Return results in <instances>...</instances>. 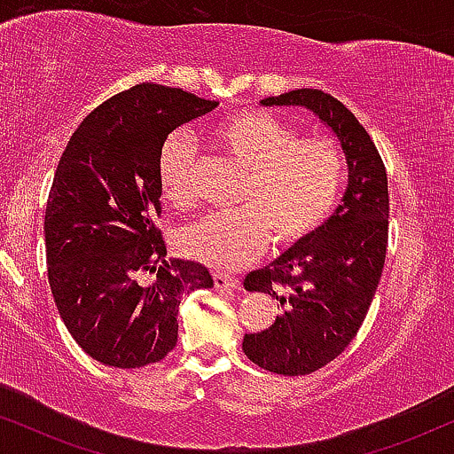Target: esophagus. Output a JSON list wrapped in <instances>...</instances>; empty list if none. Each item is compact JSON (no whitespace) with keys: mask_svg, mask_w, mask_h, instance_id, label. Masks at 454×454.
<instances>
[{"mask_svg":"<svg viewBox=\"0 0 454 454\" xmlns=\"http://www.w3.org/2000/svg\"><path fill=\"white\" fill-rule=\"evenodd\" d=\"M213 281H215V288L220 290H239L241 288V281L237 278H231L226 273H215L213 275Z\"/></svg>","mask_w":454,"mask_h":454,"instance_id":"esophagus-1","label":"esophagus"}]
</instances>
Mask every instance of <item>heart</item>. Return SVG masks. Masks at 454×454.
<instances>
[{"mask_svg":"<svg viewBox=\"0 0 454 454\" xmlns=\"http://www.w3.org/2000/svg\"><path fill=\"white\" fill-rule=\"evenodd\" d=\"M217 147L245 170L239 213L215 215L185 228L179 249L213 269L234 270L269 247L305 241L328 220L346 181V158L335 140L299 137L294 128L260 111L234 113L213 128ZM196 151L176 132L160 153V190L179 211L194 209Z\"/></svg>","mask_w":454,"mask_h":454,"instance_id":"obj_1","label":"heart"}]
</instances>
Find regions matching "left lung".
Returning a JSON list of instances; mask_svg holds the SVG:
<instances>
[{
    "label": "left lung",
    "instance_id": "1",
    "mask_svg": "<svg viewBox=\"0 0 454 454\" xmlns=\"http://www.w3.org/2000/svg\"><path fill=\"white\" fill-rule=\"evenodd\" d=\"M264 106H305L340 138L348 160L343 202L305 241L245 278L249 293L273 294L281 314L249 333L243 352L279 376H307L356 337L382 278L388 243V179L372 137L331 93L294 90Z\"/></svg>",
    "mask_w": 454,
    "mask_h": 454
}]
</instances>
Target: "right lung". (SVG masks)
<instances>
[{
	"label": "right lung",
	"mask_w": 454,
	"mask_h": 454,
	"mask_svg": "<svg viewBox=\"0 0 454 454\" xmlns=\"http://www.w3.org/2000/svg\"><path fill=\"white\" fill-rule=\"evenodd\" d=\"M215 106L143 82L87 114L57 166L44 215L51 293L74 341L108 367L161 361L176 346L181 296L213 286L202 264L166 260L155 220L166 137Z\"/></svg>",
	"instance_id": "obj_1"
}]
</instances>
